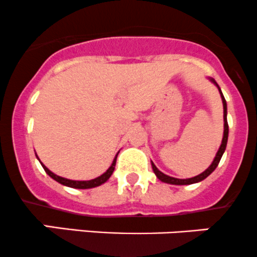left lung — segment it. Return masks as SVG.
I'll return each mask as SVG.
<instances>
[{"instance_id":"left-lung-1","label":"left lung","mask_w":257,"mask_h":257,"mask_svg":"<svg viewBox=\"0 0 257 257\" xmlns=\"http://www.w3.org/2000/svg\"><path fill=\"white\" fill-rule=\"evenodd\" d=\"M211 81L213 82L214 84L217 85L216 81H214L213 78H211ZM218 90H219L220 93V98H222V101H223V120H224V132H223V140H222V143H220V147L219 150H218L216 157H214L213 162H212V164L209 165L208 168L205 170L203 173H201L200 175L197 176H194V178H190V179H176V178H173V176H169V175H165L164 173H162L161 170L158 169V168L156 167V165L153 164V162H152V168H153V172L154 174L157 175V178L159 179V180L163 181V183H167V184H172V185H190V184H195V183H200V181L205 180L207 176L209 175L212 172H213L214 169L217 168V165L219 164V161L220 158H222L223 153H224L225 151V147H227V142H228V134H229V127H228V121H227V101H225L224 96L222 94V90H220V88L218 87Z\"/></svg>"}]
</instances>
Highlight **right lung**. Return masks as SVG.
<instances>
[{"label":"right lung","instance_id":"right-lung-1","mask_svg":"<svg viewBox=\"0 0 257 257\" xmlns=\"http://www.w3.org/2000/svg\"><path fill=\"white\" fill-rule=\"evenodd\" d=\"M116 158H117V154H116V156H115L114 161H112V164L110 165V168L106 170L105 173L101 174V175L98 176V178L92 179V180H88V181H77V180H70V179L61 178V176L56 175V174H54L52 172H50V170H49L48 168H46L45 165L43 164V163H41V162L40 163H41V165H43L44 170H45L46 174H48L49 176H51V178L54 179V180H56L57 183L65 185V186H68V187H73V189H92V187H96V186H99V185L104 184V183H105V181H107V179H109L110 176H111V174H112V172H114V169H115V164H116ZM38 159H39V158H38Z\"/></svg>","mask_w":257,"mask_h":257}]
</instances>
